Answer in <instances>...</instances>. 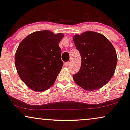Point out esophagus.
<instances>
[{"instance_id":"esophagus-1","label":"esophagus","mask_w":130,"mask_h":130,"mask_svg":"<svg viewBox=\"0 0 130 130\" xmlns=\"http://www.w3.org/2000/svg\"><path fill=\"white\" fill-rule=\"evenodd\" d=\"M70 62H65V63H64V65H65V66L68 67L69 65H70Z\"/></svg>"}]
</instances>
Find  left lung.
<instances>
[{"instance_id":"8db88e82","label":"left lung","mask_w":130,"mask_h":130,"mask_svg":"<svg viewBox=\"0 0 130 130\" xmlns=\"http://www.w3.org/2000/svg\"><path fill=\"white\" fill-rule=\"evenodd\" d=\"M73 41L82 61L80 71L73 75L74 82L89 91L104 86L114 75L118 62L112 44L105 36L93 31L75 35Z\"/></svg>"}]
</instances>
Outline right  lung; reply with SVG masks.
<instances>
[{
  "mask_svg": "<svg viewBox=\"0 0 130 130\" xmlns=\"http://www.w3.org/2000/svg\"><path fill=\"white\" fill-rule=\"evenodd\" d=\"M63 34L50 30L33 32L20 43L15 55L17 73L27 86L43 92L53 86L61 71V49Z\"/></svg>",
  "mask_w": 130,
  "mask_h": 130,
  "instance_id": "1",
  "label": "right lung"
}]
</instances>
